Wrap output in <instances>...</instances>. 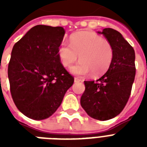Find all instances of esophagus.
Masks as SVG:
<instances>
[{"label":"esophagus","instance_id":"obj_1","mask_svg":"<svg viewBox=\"0 0 147 147\" xmlns=\"http://www.w3.org/2000/svg\"><path fill=\"white\" fill-rule=\"evenodd\" d=\"M74 81H75V82H82L80 78H74Z\"/></svg>","mask_w":147,"mask_h":147}]
</instances>
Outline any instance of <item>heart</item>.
Wrapping results in <instances>:
<instances>
[{
  "label": "heart",
  "mask_w": 147,
  "mask_h": 147,
  "mask_svg": "<svg viewBox=\"0 0 147 147\" xmlns=\"http://www.w3.org/2000/svg\"><path fill=\"white\" fill-rule=\"evenodd\" d=\"M80 62L70 69L76 76H85L92 72L94 76L102 75L109 69L114 57L111 42L92 32H81L71 36L70 45L62 43L59 56L63 66L69 67L78 59Z\"/></svg>",
  "instance_id": "heart-1"
}]
</instances>
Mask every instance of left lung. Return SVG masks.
Returning <instances> with one entry per match:
<instances>
[{"label":"left lung","instance_id":"left-lung-1","mask_svg":"<svg viewBox=\"0 0 147 147\" xmlns=\"http://www.w3.org/2000/svg\"><path fill=\"white\" fill-rule=\"evenodd\" d=\"M98 33L111 42L114 57L104 76L96 82H84L85 90L80 103L91 117L107 121L117 116L130 98L136 74L135 52L118 31L105 28Z\"/></svg>","mask_w":147,"mask_h":147}]
</instances>
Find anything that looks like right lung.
I'll return each mask as SVG.
<instances>
[{
    "label": "right lung",
    "instance_id": "obj_1",
    "mask_svg": "<svg viewBox=\"0 0 147 147\" xmlns=\"http://www.w3.org/2000/svg\"><path fill=\"white\" fill-rule=\"evenodd\" d=\"M62 26L36 25L13 47L8 78L13 102L29 118L44 120L59 107L74 78L60 62Z\"/></svg>",
    "mask_w": 147,
    "mask_h": 147
}]
</instances>
